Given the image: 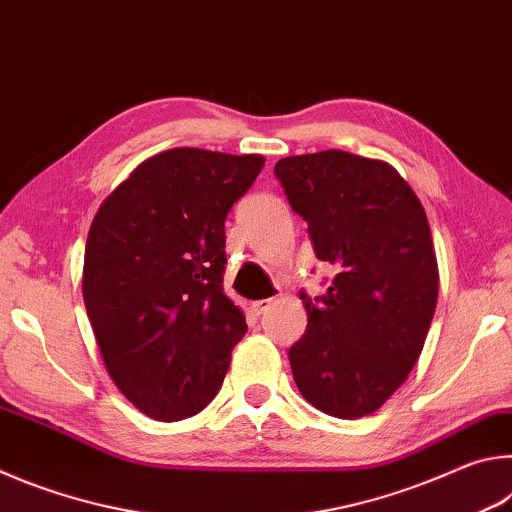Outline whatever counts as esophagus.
<instances>
[{
	"label": "esophagus",
	"mask_w": 512,
	"mask_h": 512,
	"mask_svg": "<svg viewBox=\"0 0 512 512\" xmlns=\"http://www.w3.org/2000/svg\"><path fill=\"white\" fill-rule=\"evenodd\" d=\"M273 298H266V300H255V302H250V309H253V314L255 316H262L266 309H271L273 307Z\"/></svg>",
	"instance_id": "34e87169"
}]
</instances>
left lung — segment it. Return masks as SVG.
<instances>
[{
	"mask_svg": "<svg viewBox=\"0 0 512 512\" xmlns=\"http://www.w3.org/2000/svg\"><path fill=\"white\" fill-rule=\"evenodd\" d=\"M293 212L307 221L327 291L309 298L307 332L291 345L298 391L318 411L354 420L377 411L418 361L438 300L424 207L391 164L345 151L275 164Z\"/></svg>",
	"mask_w": 512,
	"mask_h": 512,
	"instance_id": "obj_1",
	"label": "left lung"
}]
</instances>
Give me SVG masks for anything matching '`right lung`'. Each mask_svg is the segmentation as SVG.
Wrapping results in <instances>:
<instances>
[{
  "label": "right lung",
  "mask_w": 512,
  "mask_h": 512,
  "mask_svg": "<svg viewBox=\"0 0 512 512\" xmlns=\"http://www.w3.org/2000/svg\"><path fill=\"white\" fill-rule=\"evenodd\" d=\"M262 155L171 149L153 155L94 216L83 300L112 381L153 420L214 400L246 318L223 293L225 219Z\"/></svg>",
  "instance_id": "1"
}]
</instances>
